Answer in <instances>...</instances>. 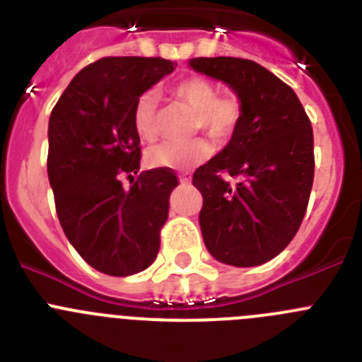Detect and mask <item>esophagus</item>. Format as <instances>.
I'll return each instance as SVG.
<instances>
[{"label":"esophagus","mask_w":362,"mask_h":362,"mask_svg":"<svg viewBox=\"0 0 362 362\" xmlns=\"http://www.w3.org/2000/svg\"><path fill=\"white\" fill-rule=\"evenodd\" d=\"M179 183H181V185H188V183H190V175H188L187 172H183V174L179 175Z\"/></svg>","instance_id":"34e87169"}]
</instances>
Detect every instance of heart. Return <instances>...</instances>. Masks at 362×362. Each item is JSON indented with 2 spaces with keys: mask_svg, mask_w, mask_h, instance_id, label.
Returning <instances> with one entry per match:
<instances>
[{
  "mask_svg": "<svg viewBox=\"0 0 362 362\" xmlns=\"http://www.w3.org/2000/svg\"><path fill=\"white\" fill-rule=\"evenodd\" d=\"M172 95L196 112V130H204L217 143H228L243 123L245 105L238 94H217L210 79L190 76L172 86ZM134 129L145 139L158 134V103L152 92H143L134 105ZM212 145L204 139L190 143H161L146 150V163L163 168H188L212 156Z\"/></svg>",
  "mask_w": 362,
  "mask_h": 362,
  "instance_id": "obj_1",
  "label": "heart"
}]
</instances>
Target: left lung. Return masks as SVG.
Masks as SVG:
<instances>
[{"instance_id":"left-lung-1","label":"left lung","mask_w":362,"mask_h":362,"mask_svg":"<svg viewBox=\"0 0 362 362\" xmlns=\"http://www.w3.org/2000/svg\"><path fill=\"white\" fill-rule=\"evenodd\" d=\"M190 66L233 88L245 105L238 134L194 172L203 194L199 225L210 254L232 267H257L288 246L313 185V130L296 92L241 57H194ZM239 177L230 185L222 174Z\"/></svg>"}]
</instances>
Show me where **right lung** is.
I'll return each mask as SVG.
<instances>
[{"label":"right lung","mask_w":362,"mask_h":362,"mask_svg":"<svg viewBox=\"0 0 362 362\" xmlns=\"http://www.w3.org/2000/svg\"><path fill=\"white\" fill-rule=\"evenodd\" d=\"M174 66L163 57H101L78 72L50 114L47 172L57 219L78 254L107 276H132L158 257L179 181L172 168L134 179L141 146L132 114Z\"/></svg>","instance_id":"right-lung-1"}]
</instances>
